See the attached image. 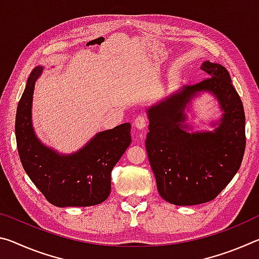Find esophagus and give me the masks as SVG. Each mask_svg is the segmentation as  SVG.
I'll list each match as a JSON object with an SVG mask.
<instances>
[{
    "label": "esophagus",
    "instance_id": "34e87169",
    "mask_svg": "<svg viewBox=\"0 0 259 259\" xmlns=\"http://www.w3.org/2000/svg\"><path fill=\"white\" fill-rule=\"evenodd\" d=\"M148 119L145 114H139V115L135 119V126L137 129H144L147 126Z\"/></svg>",
    "mask_w": 259,
    "mask_h": 259
}]
</instances>
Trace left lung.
I'll return each mask as SVG.
<instances>
[{
	"label": "left lung",
	"mask_w": 259,
	"mask_h": 259,
	"mask_svg": "<svg viewBox=\"0 0 259 259\" xmlns=\"http://www.w3.org/2000/svg\"><path fill=\"white\" fill-rule=\"evenodd\" d=\"M208 77L184 88L148 109L145 140L157 191L169 203L194 205L213 200L238 172L245 148V116L230 73L219 64L204 61ZM200 91H210L225 109L213 133L190 134L182 111Z\"/></svg>",
	"instance_id": "8db88e82"
}]
</instances>
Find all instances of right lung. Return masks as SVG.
<instances>
[{
	"label": "right lung",
	"instance_id": "right-lung-1",
	"mask_svg": "<svg viewBox=\"0 0 259 259\" xmlns=\"http://www.w3.org/2000/svg\"><path fill=\"white\" fill-rule=\"evenodd\" d=\"M42 67L34 68L16 114V139L26 174L51 204L89 207L111 193V172L130 145V123L99 133L73 155L63 156L43 146L30 122L34 85Z\"/></svg>",
	"mask_w": 259,
	"mask_h": 259
}]
</instances>
